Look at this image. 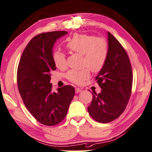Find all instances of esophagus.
I'll list each match as a JSON object with an SVG mask.
<instances>
[{"mask_svg": "<svg viewBox=\"0 0 152 152\" xmlns=\"http://www.w3.org/2000/svg\"><path fill=\"white\" fill-rule=\"evenodd\" d=\"M75 91H76V94H78V93H80V92H81L82 91V89H80V88H76V89H75Z\"/></svg>", "mask_w": 152, "mask_h": 152, "instance_id": "1", "label": "esophagus"}]
</instances>
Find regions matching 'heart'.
<instances>
[{
  "mask_svg": "<svg viewBox=\"0 0 152 152\" xmlns=\"http://www.w3.org/2000/svg\"><path fill=\"white\" fill-rule=\"evenodd\" d=\"M66 47L70 51L82 54L84 65L89 67L91 71L98 72L104 66L108 54V44L105 38L87 34H75L67 41ZM53 60L58 69H65L67 66L66 56L59 50L54 52ZM89 69L70 70L67 78L71 82L80 85L90 77Z\"/></svg>",
  "mask_w": 152,
  "mask_h": 152,
  "instance_id": "obj_1",
  "label": "heart"
}]
</instances>
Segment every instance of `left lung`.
<instances>
[{
	"label": "left lung",
	"mask_w": 152,
	"mask_h": 152,
	"mask_svg": "<svg viewBox=\"0 0 152 152\" xmlns=\"http://www.w3.org/2000/svg\"><path fill=\"white\" fill-rule=\"evenodd\" d=\"M108 35V54L103 68L96 80L102 89L100 94L94 91L88 107L90 116L99 123L115 120L126 109L132 86V71L128 54L116 38Z\"/></svg>",
	"instance_id": "8db88e82"
}]
</instances>
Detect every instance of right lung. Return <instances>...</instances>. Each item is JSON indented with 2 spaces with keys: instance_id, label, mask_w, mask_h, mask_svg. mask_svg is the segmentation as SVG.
<instances>
[{
  "instance_id": "right-lung-1",
  "label": "right lung",
  "mask_w": 152,
  "mask_h": 152,
  "mask_svg": "<svg viewBox=\"0 0 152 152\" xmlns=\"http://www.w3.org/2000/svg\"><path fill=\"white\" fill-rule=\"evenodd\" d=\"M66 34L67 31H53L36 35L25 48L18 65V87L22 100L31 114L46 126L63 121L75 94L71 85L54 92L50 83V72L56 69L54 45Z\"/></svg>"
}]
</instances>
